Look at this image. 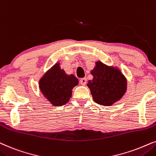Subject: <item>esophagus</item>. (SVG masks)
Masks as SVG:
<instances>
[{
  "mask_svg": "<svg viewBox=\"0 0 156 156\" xmlns=\"http://www.w3.org/2000/svg\"><path fill=\"white\" fill-rule=\"evenodd\" d=\"M86 82L87 80L86 78H81V79L80 80V83L82 85V86H85V85L86 84Z\"/></svg>",
  "mask_w": 156,
  "mask_h": 156,
  "instance_id": "34e87169",
  "label": "esophagus"
}]
</instances>
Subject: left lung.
Listing matches in <instances>:
<instances>
[{"label": "left lung", "instance_id": "8db88e82", "mask_svg": "<svg viewBox=\"0 0 156 156\" xmlns=\"http://www.w3.org/2000/svg\"><path fill=\"white\" fill-rule=\"evenodd\" d=\"M90 73L93 78L88 80L87 86L95 103L111 106L125 95L127 79L118 67L108 66L98 61Z\"/></svg>", "mask_w": 156, "mask_h": 156}]
</instances>
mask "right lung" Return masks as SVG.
Here are the masks:
<instances>
[{
  "label": "right lung",
  "instance_id": "obj_1",
  "mask_svg": "<svg viewBox=\"0 0 156 156\" xmlns=\"http://www.w3.org/2000/svg\"><path fill=\"white\" fill-rule=\"evenodd\" d=\"M78 84V78L66 73L58 62L43 74L38 83L41 93L53 106L66 104L71 97L73 88Z\"/></svg>",
  "mask_w": 156,
  "mask_h": 156
}]
</instances>
